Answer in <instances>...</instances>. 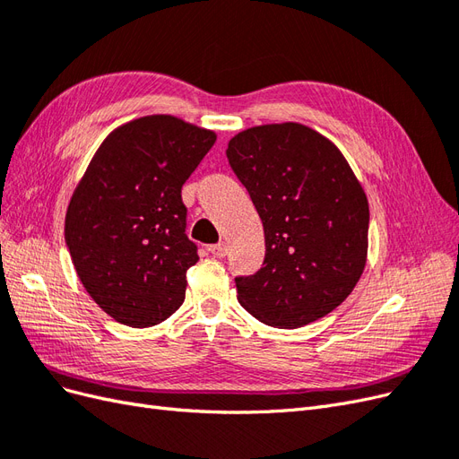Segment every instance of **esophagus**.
<instances>
[{"instance_id": "34e87169", "label": "esophagus", "mask_w": 459, "mask_h": 459, "mask_svg": "<svg viewBox=\"0 0 459 459\" xmlns=\"http://www.w3.org/2000/svg\"><path fill=\"white\" fill-rule=\"evenodd\" d=\"M208 253H211V255L216 256V258L226 256V255H228V245H226L224 241L216 243V245H211V247H208Z\"/></svg>"}]
</instances>
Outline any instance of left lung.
Here are the masks:
<instances>
[{"mask_svg": "<svg viewBox=\"0 0 459 459\" xmlns=\"http://www.w3.org/2000/svg\"><path fill=\"white\" fill-rule=\"evenodd\" d=\"M228 160L262 220L266 255L235 277L238 300L262 324L295 329L327 316L366 266L369 206L342 152L295 122L248 128Z\"/></svg>", "mask_w": 459, "mask_h": 459, "instance_id": "obj_1", "label": "left lung"}]
</instances>
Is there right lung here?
I'll return each instance as SVG.
<instances>
[{
    "instance_id": "add662e5",
    "label": "right lung",
    "mask_w": 459,
    "mask_h": 459,
    "mask_svg": "<svg viewBox=\"0 0 459 459\" xmlns=\"http://www.w3.org/2000/svg\"><path fill=\"white\" fill-rule=\"evenodd\" d=\"M214 142L211 130L155 115L124 124L93 155L65 241L82 285L117 322L151 327L182 307L199 260L182 187Z\"/></svg>"
}]
</instances>
